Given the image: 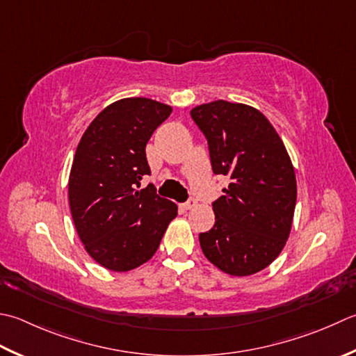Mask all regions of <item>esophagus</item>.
<instances>
[{"instance_id":"34e87169","label":"esophagus","mask_w":356,"mask_h":356,"mask_svg":"<svg viewBox=\"0 0 356 356\" xmlns=\"http://www.w3.org/2000/svg\"><path fill=\"white\" fill-rule=\"evenodd\" d=\"M197 207V200L196 199H188L185 204H184V208L185 210H193V208H196Z\"/></svg>"}]
</instances>
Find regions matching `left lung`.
Wrapping results in <instances>:
<instances>
[{"mask_svg":"<svg viewBox=\"0 0 356 356\" xmlns=\"http://www.w3.org/2000/svg\"><path fill=\"white\" fill-rule=\"evenodd\" d=\"M191 118L204 132L214 174L229 179L213 202L216 222L199 242L207 259L232 276L273 262L289 239L296 177L289 152L267 117L242 103L200 104Z\"/></svg>","mask_w":356,"mask_h":356,"instance_id":"8db88e82","label":"left lung"}]
</instances>
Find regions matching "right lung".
<instances>
[{
	"label": "right lung",
	"mask_w": 356,
	"mask_h": 356,
	"mask_svg": "<svg viewBox=\"0 0 356 356\" xmlns=\"http://www.w3.org/2000/svg\"><path fill=\"white\" fill-rule=\"evenodd\" d=\"M171 106L143 97L104 108L76 146L69 176V205L86 252L113 271H128L157 252L177 205L154 186H140L151 170L146 143Z\"/></svg>",
	"instance_id": "add662e5"
}]
</instances>
